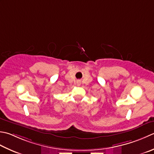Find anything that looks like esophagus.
<instances>
[{
  "label": "esophagus",
  "instance_id": "1",
  "mask_svg": "<svg viewBox=\"0 0 154 154\" xmlns=\"http://www.w3.org/2000/svg\"><path fill=\"white\" fill-rule=\"evenodd\" d=\"M77 85H80V81H77Z\"/></svg>",
  "mask_w": 154,
  "mask_h": 154
}]
</instances>
